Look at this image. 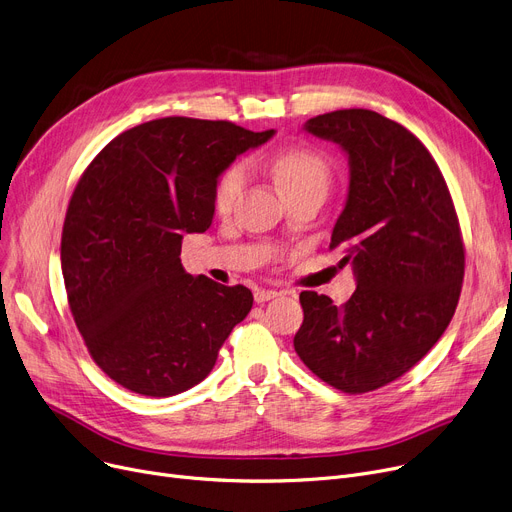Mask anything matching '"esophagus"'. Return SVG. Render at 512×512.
Here are the masks:
<instances>
[{"mask_svg": "<svg viewBox=\"0 0 512 512\" xmlns=\"http://www.w3.org/2000/svg\"><path fill=\"white\" fill-rule=\"evenodd\" d=\"M280 292H276V290H267V288H257L255 290V303H267V301H272V299H276Z\"/></svg>", "mask_w": 512, "mask_h": 512, "instance_id": "1", "label": "esophagus"}]
</instances>
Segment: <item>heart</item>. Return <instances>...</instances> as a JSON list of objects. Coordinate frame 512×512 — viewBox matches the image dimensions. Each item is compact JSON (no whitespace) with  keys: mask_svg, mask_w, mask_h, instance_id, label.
<instances>
[{"mask_svg":"<svg viewBox=\"0 0 512 512\" xmlns=\"http://www.w3.org/2000/svg\"><path fill=\"white\" fill-rule=\"evenodd\" d=\"M267 170L272 172L282 193L290 199L301 193H326L332 178L330 161L315 149L292 147L276 153L267 161ZM247 172L242 164L228 166L213 184V207L228 211L242 193Z\"/></svg>","mask_w":512,"mask_h":512,"instance_id":"heart-1","label":"heart"}]
</instances>
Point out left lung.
Returning a JSON list of instances; mask_svg holds the SVG:
<instances>
[{
	"label": "left lung",
	"mask_w": 512,
	"mask_h": 512,
	"mask_svg": "<svg viewBox=\"0 0 512 512\" xmlns=\"http://www.w3.org/2000/svg\"><path fill=\"white\" fill-rule=\"evenodd\" d=\"M305 130L348 157V195L332 230L357 290L342 307L301 292L294 351L348 394L382 388L419 363L454 315L465 247L446 180L405 126L371 110H338Z\"/></svg>",
	"instance_id": "1"
}]
</instances>
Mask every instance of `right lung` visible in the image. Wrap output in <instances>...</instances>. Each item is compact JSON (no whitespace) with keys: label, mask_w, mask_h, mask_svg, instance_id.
<instances>
[{"label":"right lung","mask_w":512,"mask_h":512,"mask_svg":"<svg viewBox=\"0 0 512 512\" xmlns=\"http://www.w3.org/2000/svg\"><path fill=\"white\" fill-rule=\"evenodd\" d=\"M224 120L159 118L107 143L80 176L62 230L68 305L93 361L145 396L203 382L253 307L247 286L193 278L182 236L213 220V184L270 141Z\"/></svg>","instance_id":"obj_1"}]
</instances>
